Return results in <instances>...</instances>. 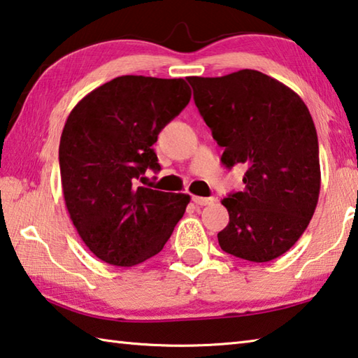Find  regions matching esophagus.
Masks as SVG:
<instances>
[{"label": "esophagus", "mask_w": 358, "mask_h": 358, "mask_svg": "<svg viewBox=\"0 0 358 358\" xmlns=\"http://www.w3.org/2000/svg\"><path fill=\"white\" fill-rule=\"evenodd\" d=\"M192 201L196 206H209L215 201V198H204V196H192Z\"/></svg>", "instance_id": "esophagus-1"}]
</instances>
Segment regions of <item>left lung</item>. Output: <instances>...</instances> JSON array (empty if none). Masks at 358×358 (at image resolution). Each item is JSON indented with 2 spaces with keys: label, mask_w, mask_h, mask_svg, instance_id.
Here are the masks:
<instances>
[{
  "label": "left lung",
  "mask_w": 358,
  "mask_h": 358,
  "mask_svg": "<svg viewBox=\"0 0 358 358\" xmlns=\"http://www.w3.org/2000/svg\"><path fill=\"white\" fill-rule=\"evenodd\" d=\"M193 99L223 148L222 163L247 166L243 192L224 198L223 252L252 262L286 253L308 227L321 190L315 122L291 87L243 69L224 77H189Z\"/></svg>",
  "instance_id": "obj_1"
}]
</instances>
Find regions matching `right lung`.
<instances>
[{"mask_svg": "<svg viewBox=\"0 0 358 358\" xmlns=\"http://www.w3.org/2000/svg\"><path fill=\"white\" fill-rule=\"evenodd\" d=\"M182 78L122 75L75 105L59 141L66 208L86 247L106 264L152 258L182 218L190 196L136 187L160 171L152 149L165 125L190 102Z\"/></svg>", "mask_w": 358, "mask_h": 358, "instance_id": "obj_1", "label": "right lung"}]
</instances>
